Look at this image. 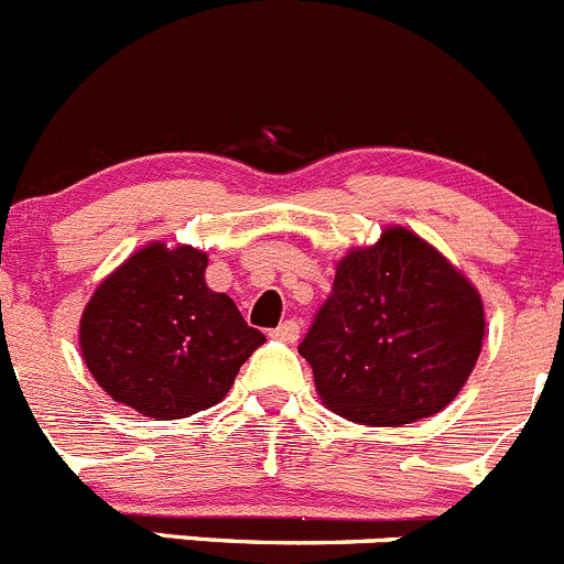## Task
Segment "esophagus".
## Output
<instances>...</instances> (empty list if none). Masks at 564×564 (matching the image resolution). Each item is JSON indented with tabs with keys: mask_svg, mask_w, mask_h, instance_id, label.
<instances>
[{
	"mask_svg": "<svg viewBox=\"0 0 564 564\" xmlns=\"http://www.w3.org/2000/svg\"><path fill=\"white\" fill-rule=\"evenodd\" d=\"M271 337L282 339V343H295V339H299V323H295V321L280 323V326L271 332Z\"/></svg>",
	"mask_w": 564,
	"mask_h": 564,
	"instance_id": "esophagus-1",
	"label": "esophagus"
}]
</instances>
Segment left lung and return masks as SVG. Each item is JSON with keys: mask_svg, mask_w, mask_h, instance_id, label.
I'll use <instances>...</instances> for the list:
<instances>
[{"mask_svg": "<svg viewBox=\"0 0 564 564\" xmlns=\"http://www.w3.org/2000/svg\"><path fill=\"white\" fill-rule=\"evenodd\" d=\"M482 337L477 288L420 236L387 227L378 243L339 260L299 354L328 411L400 427L458 398Z\"/></svg>", "mask_w": 564, "mask_h": 564, "instance_id": "8db88e82", "label": "left lung"}]
</instances>
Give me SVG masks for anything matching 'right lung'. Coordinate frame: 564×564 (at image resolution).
Instances as JSON below:
<instances>
[{
	"label": "right lung",
	"mask_w": 564,
	"mask_h": 564,
	"mask_svg": "<svg viewBox=\"0 0 564 564\" xmlns=\"http://www.w3.org/2000/svg\"><path fill=\"white\" fill-rule=\"evenodd\" d=\"M208 254L148 243L87 301L79 345L111 400L153 420H181L230 392L265 343L236 301L205 284Z\"/></svg>",
	"instance_id": "add662e5"
}]
</instances>
